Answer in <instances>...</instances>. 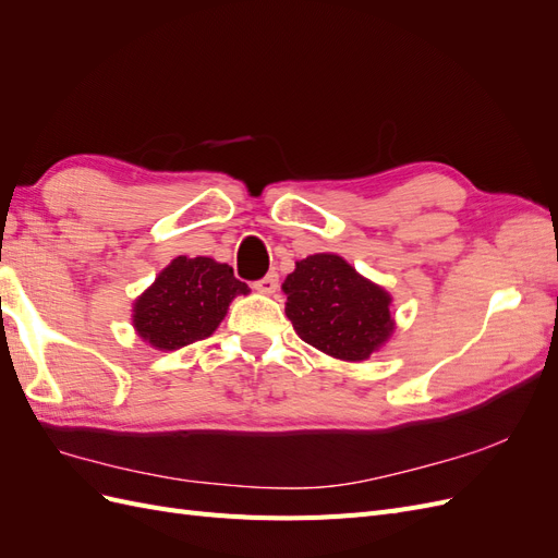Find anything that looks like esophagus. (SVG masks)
Returning <instances> with one entry per match:
<instances>
[{
	"mask_svg": "<svg viewBox=\"0 0 558 558\" xmlns=\"http://www.w3.org/2000/svg\"><path fill=\"white\" fill-rule=\"evenodd\" d=\"M253 289H256L258 293H265V295H272V293H277V289H279V275H277V272H269V275H265L263 279L253 281Z\"/></svg>",
	"mask_w": 558,
	"mask_h": 558,
	"instance_id": "1",
	"label": "esophagus"
}]
</instances>
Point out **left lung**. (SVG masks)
<instances>
[{
    "mask_svg": "<svg viewBox=\"0 0 558 558\" xmlns=\"http://www.w3.org/2000/svg\"><path fill=\"white\" fill-rule=\"evenodd\" d=\"M281 289L295 332L328 356L365 361L393 332L388 293L332 253L295 263Z\"/></svg>",
    "mask_w": 558,
    "mask_h": 558,
    "instance_id": "1",
    "label": "left lung"
}]
</instances>
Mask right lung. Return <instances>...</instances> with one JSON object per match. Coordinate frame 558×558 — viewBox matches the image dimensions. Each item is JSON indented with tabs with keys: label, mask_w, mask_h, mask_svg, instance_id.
I'll list each match as a JSON object with an SVG mask.
<instances>
[{
	"label": "right lung",
	"mask_w": 558,
	"mask_h": 558,
	"mask_svg": "<svg viewBox=\"0 0 558 558\" xmlns=\"http://www.w3.org/2000/svg\"><path fill=\"white\" fill-rule=\"evenodd\" d=\"M240 293L246 295L248 286L232 275L230 265L179 256L134 302V328L156 349L174 351L209 337Z\"/></svg>",
	"instance_id": "add662e5"
}]
</instances>
